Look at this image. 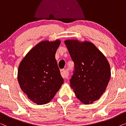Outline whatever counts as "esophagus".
I'll return each mask as SVG.
<instances>
[{"label":"esophagus","instance_id":"34e87169","mask_svg":"<svg viewBox=\"0 0 126 126\" xmlns=\"http://www.w3.org/2000/svg\"><path fill=\"white\" fill-rule=\"evenodd\" d=\"M60 72H61L62 77H63V79L68 78V76H69V73H68V72L66 70H65V69H61V70H60Z\"/></svg>","mask_w":126,"mask_h":126}]
</instances>
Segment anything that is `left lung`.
<instances>
[{"label":"left lung","mask_w":126,"mask_h":126,"mask_svg":"<svg viewBox=\"0 0 126 126\" xmlns=\"http://www.w3.org/2000/svg\"><path fill=\"white\" fill-rule=\"evenodd\" d=\"M64 43L75 63L70 87L81 102L92 104L102 96L110 81V63L92 42L66 39Z\"/></svg>","instance_id":"left-lung-1"}]
</instances>
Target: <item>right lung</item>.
Listing matches in <instances>:
<instances>
[{"instance_id":"1","label":"right lung","mask_w":126,"mask_h":126,"mask_svg":"<svg viewBox=\"0 0 126 126\" xmlns=\"http://www.w3.org/2000/svg\"><path fill=\"white\" fill-rule=\"evenodd\" d=\"M61 41H42L19 63L18 81L27 97L38 105L49 103L63 83L55 58Z\"/></svg>"}]
</instances>
